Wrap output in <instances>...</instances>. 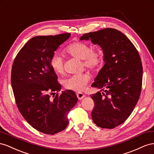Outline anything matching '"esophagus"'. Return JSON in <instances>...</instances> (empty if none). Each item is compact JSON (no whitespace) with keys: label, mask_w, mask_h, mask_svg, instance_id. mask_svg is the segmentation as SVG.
Instances as JSON below:
<instances>
[{"label":"esophagus","mask_w":154,"mask_h":154,"mask_svg":"<svg viewBox=\"0 0 154 154\" xmlns=\"http://www.w3.org/2000/svg\"><path fill=\"white\" fill-rule=\"evenodd\" d=\"M77 98L79 99V100H82L83 98L85 97V94H83L82 93H77Z\"/></svg>","instance_id":"34e87169"}]
</instances>
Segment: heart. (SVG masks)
Returning <instances> with one entry per match:
<instances>
[{
  "mask_svg": "<svg viewBox=\"0 0 154 154\" xmlns=\"http://www.w3.org/2000/svg\"><path fill=\"white\" fill-rule=\"evenodd\" d=\"M65 51L73 57L83 60V64L87 68L91 70L97 69L103 61V54L100 48L91 50L86 43L74 42L65 49ZM50 66L54 71L58 74L64 73L63 60L58 54H54L50 59ZM90 80L88 73L75 74L69 76L64 81V86L68 90L81 92L84 91Z\"/></svg>",
  "mask_w": 154,
  "mask_h": 154,
  "instance_id": "b5f03b06",
  "label": "heart"
}]
</instances>
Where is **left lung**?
Masks as SVG:
<instances>
[{"label":"left lung","mask_w":154,"mask_h":154,"mask_svg":"<svg viewBox=\"0 0 154 154\" xmlns=\"http://www.w3.org/2000/svg\"><path fill=\"white\" fill-rule=\"evenodd\" d=\"M80 40H90L103 50L104 65L91 85L100 90L91 95L95 103L91 118L97 126L112 129L128 118L139 99L143 79L139 54L129 38L116 29L85 33Z\"/></svg>","instance_id":"8db88e82"}]
</instances>
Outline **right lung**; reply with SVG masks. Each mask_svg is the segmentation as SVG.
Returning a JSON list of instances; mask_svg holds the SVG:
<instances>
[{"label":"right lung","mask_w":154,"mask_h":154,"mask_svg":"<svg viewBox=\"0 0 154 154\" xmlns=\"http://www.w3.org/2000/svg\"><path fill=\"white\" fill-rule=\"evenodd\" d=\"M71 34L36 36L22 48L13 64L11 82L17 107L35 129L54 135L66 128L67 115L77 103L72 90L60 91L50 59ZM53 95L51 98L49 93Z\"/></svg>","instance_id":"right-lung-1"}]
</instances>
